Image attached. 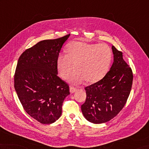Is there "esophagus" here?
Returning a JSON list of instances; mask_svg holds the SVG:
<instances>
[{"mask_svg": "<svg viewBox=\"0 0 149 149\" xmlns=\"http://www.w3.org/2000/svg\"><path fill=\"white\" fill-rule=\"evenodd\" d=\"M77 91V89L76 88H74V87H70V94H72V93H75V91Z\"/></svg>", "mask_w": 149, "mask_h": 149, "instance_id": "esophagus-1", "label": "esophagus"}]
</instances>
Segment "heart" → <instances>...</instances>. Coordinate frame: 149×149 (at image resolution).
I'll use <instances>...</instances> for the list:
<instances>
[{
	"mask_svg": "<svg viewBox=\"0 0 149 149\" xmlns=\"http://www.w3.org/2000/svg\"><path fill=\"white\" fill-rule=\"evenodd\" d=\"M112 59V52L106 44H88L79 41L72 42L67 49V54H60L57 59V68L61 77L68 79L73 84L84 81L91 84L105 77Z\"/></svg>",
	"mask_w": 149,
	"mask_h": 149,
	"instance_id": "1",
	"label": "heart"
}]
</instances>
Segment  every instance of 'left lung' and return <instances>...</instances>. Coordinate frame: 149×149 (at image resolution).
I'll return each instance as SVG.
<instances>
[{
    "mask_svg": "<svg viewBox=\"0 0 149 149\" xmlns=\"http://www.w3.org/2000/svg\"><path fill=\"white\" fill-rule=\"evenodd\" d=\"M113 62L102 80L85 88L86 99L81 105L88 121L102 124L116 116L126 104L133 83V72L123 53L112 46Z\"/></svg>",
    "mask_w": 149,
    "mask_h": 149,
    "instance_id": "left-lung-1",
    "label": "left lung"
}]
</instances>
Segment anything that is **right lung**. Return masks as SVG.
<instances>
[{
  "instance_id": "1",
  "label": "right lung",
  "mask_w": 149,
  "mask_h": 149,
  "mask_svg": "<svg viewBox=\"0 0 149 149\" xmlns=\"http://www.w3.org/2000/svg\"><path fill=\"white\" fill-rule=\"evenodd\" d=\"M70 34L44 40L29 48L18 59L15 88L26 112L42 124L60 118L68 85L58 76L57 59Z\"/></svg>"
}]
</instances>
